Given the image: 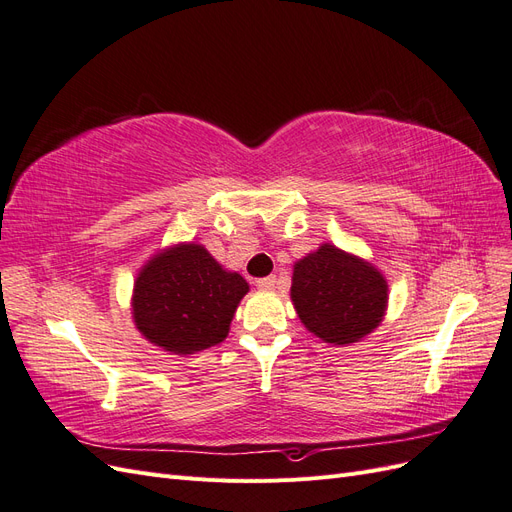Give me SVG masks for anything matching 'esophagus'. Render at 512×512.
Listing matches in <instances>:
<instances>
[{
    "label": "esophagus",
    "instance_id": "obj_1",
    "mask_svg": "<svg viewBox=\"0 0 512 512\" xmlns=\"http://www.w3.org/2000/svg\"><path fill=\"white\" fill-rule=\"evenodd\" d=\"M277 284V277L275 275H269V277H260V280H256V286L260 290H273Z\"/></svg>",
    "mask_w": 512,
    "mask_h": 512
}]
</instances>
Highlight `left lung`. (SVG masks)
<instances>
[{"mask_svg":"<svg viewBox=\"0 0 512 512\" xmlns=\"http://www.w3.org/2000/svg\"><path fill=\"white\" fill-rule=\"evenodd\" d=\"M290 294L305 327L335 346L359 342L386 309L384 277L335 245H322L294 265Z\"/></svg>","mask_w":512,"mask_h":512,"instance_id":"obj_1","label":"left lung"}]
</instances>
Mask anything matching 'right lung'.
Segmentation results:
<instances>
[{"label": "right lung", "mask_w": 512, "mask_h": 512, "mask_svg": "<svg viewBox=\"0 0 512 512\" xmlns=\"http://www.w3.org/2000/svg\"><path fill=\"white\" fill-rule=\"evenodd\" d=\"M247 290L243 277L224 271L205 247L179 245L149 260L136 277L134 322L151 344L194 354L228 335Z\"/></svg>", "instance_id": "add662e5"}]
</instances>
